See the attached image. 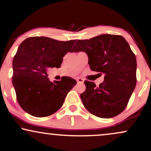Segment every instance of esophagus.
Listing matches in <instances>:
<instances>
[{"instance_id":"1","label":"esophagus","mask_w":151,"mask_h":151,"mask_svg":"<svg viewBox=\"0 0 151 151\" xmlns=\"http://www.w3.org/2000/svg\"><path fill=\"white\" fill-rule=\"evenodd\" d=\"M83 81H84V80H83L82 78H81V77H78L77 79V81L78 83H83Z\"/></svg>"}]
</instances>
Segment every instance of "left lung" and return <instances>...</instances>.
<instances>
[{
  "instance_id": "1",
  "label": "left lung",
  "mask_w": 151,
  "mask_h": 151,
  "mask_svg": "<svg viewBox=\"0 0 151 151\" xmlns=\"http://www.w3.org/2000/svg\"><path fill=\"white\" fill-rule=\"evenodd\" d=\"M80 51L88 55L91 70L105 74L99 86L84 81L86 90L80 95L83 105L99 117L118 115L126 108L137 84V59L127 41L122 36L102 34L77 41L72 52Z\"/></svg>"
}]
</instances>
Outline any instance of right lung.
Masks as SVG:
<instances>
[{"label":"right lung","instance_id":"right-lung-1","mask_svg":"<svg viewBox=\"0 0 151 151\" xmlns=\"http://www.w3.org/2000/svg\"><path fill=\"white\" fill-rule=\"evenodd\" d=\"M75 42L36 36L27 38L19 45L12 61V84L18 103L27 113L43 117L61 108L77 81L64 77L52 82L47 72L60 67L63 58L71 52Z\"/></svg>","mask_w":151,"mask_h":151}]
</instances>
